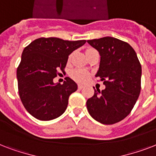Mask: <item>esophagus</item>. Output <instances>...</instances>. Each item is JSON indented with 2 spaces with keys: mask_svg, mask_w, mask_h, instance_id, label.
I'll return each mask as SVG.
<instances>
[{
  "mask_svg": "<svg viewBox=\"0 0 156 156\" xmlns=\"http://www.w3.org/2000/svg\"><path fill=\"white\" fill-rule=\"evenodd\" d=\"M78 89H79V90H82V89H83L84 87H83V85H82V84H78Z\"/></svg>",
  "mask_w": 156,
  "mask_h": 156,
  "instance_id": "1",
  "label": "esophagus"
}]
</instances>
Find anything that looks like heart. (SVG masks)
I'll return each mask as SVG.
<instances>
[{"mask_svg":"<svg viewBox=\"0 0 156 156\" xmlns=\"http://www.w3.org/2000/svg\"><path fill=\"white\" fill-rule=\"evenodd\" d=\"M93 50L92 48H89V49L87 50V53L88 52H90ZM71 78H73V80H75L76 82H78V83H83L88 79V77H89V73L88 72H87L84 69H74L70 73Z\"/></svg>","mask_w":156,"mask_h":156,"instance_id":"obj_1","label":"heart"}]
</instances>
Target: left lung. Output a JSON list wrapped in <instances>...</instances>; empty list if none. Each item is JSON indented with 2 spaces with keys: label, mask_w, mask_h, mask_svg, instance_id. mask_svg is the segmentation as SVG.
<instances>
[{
  "label": "left lung",
  "mask_w": 156,
  "mask_h": 156,
  "mask_svg": "<svg viewBox=\"0 0 156 156\" xmlns=\"http://www.w3.org/2000/svg\"><path fill=\"white\" fill-rule=\"evenodd\" d=\"M100 55L95 77L104 81L105 89L95 90L87 101L89 113L104 125H112L130 113L141 90L142 66L128 43L113 37L87 40Z\"/></svg>",
  "instance_id": "left-lung-1"
}]
</instances>
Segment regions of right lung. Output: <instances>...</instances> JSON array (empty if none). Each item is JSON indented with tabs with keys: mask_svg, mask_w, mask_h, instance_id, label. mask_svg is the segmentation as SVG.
I'll list each match as a JSON object with an SVG mask.
<instances>
[{
	"mask_svg": "<svg viewBox=\"0 0 156 156\" xmlns=\"http://www.w3.org/2000/svg\"><path fill=\"white\" fill-rule=\"evenodd\" d=\"M86 40L69 41L59 38H39L23 50L17 69L18 93L29 113L40 121H50L65 112L69 95L78 89L66 77L63 84L53 83L64 71L69 55Z\"/></svg>",
	"mask_w": 156,
	"mask_h": 156,
	"instance_id": "add662e5",
	"label": "right lung"
}]
</instances>
